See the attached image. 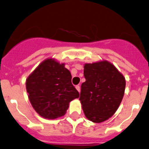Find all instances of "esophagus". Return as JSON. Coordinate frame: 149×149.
<instances>
[{"label":"esophagus","instance_id":"1","mask_svg":"<svg viewBox=\"0 0 149 149\" xmlns=\"http://www.w3.org/2000/svg\"><path fill=\"white\" fill-rule=\"evenodd\" d=\"M75 88L77 89V91L79 92H79H80V86H79V85H76V86H75Z\"/></svg>","mask_w":149,"mask_h":149}]
</instances>
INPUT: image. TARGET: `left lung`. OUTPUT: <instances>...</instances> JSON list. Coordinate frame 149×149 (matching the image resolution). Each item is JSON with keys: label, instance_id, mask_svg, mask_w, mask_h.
<instances>
[{"label": "left lung", "instance_id": "obj_1", "mask_svg": "<svg viewBox=\"0 0 149 149\" xmlns=\"http://www.w3.org/2000/svg\"><path fill=\"white\" fill-rule=\"evenodd\" d=\"M86 81L81 85L79 100L88 120L101 123L118 108L125 87L124 77L107 61L84 66Z\"/></svg>", "mask_w": 149, "mask_h": 149}]
</instances>
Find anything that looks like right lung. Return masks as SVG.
Wrapping results in <instances>:
<instances>
[{"mask_svg":"<svg viewBox=\"0 0 149 149\" xmlns=\"http://www.w3.org/2000/svg\"><path fill=\"white\" fill-rule=\"evenodd\" d=\"M71 80V73L64 64L48 59L39 64L26 83L34 110L44 118L64 116L70 102L79 96Z\"/></svg>","mask_w":149,"mask_h":149,"instance_id":"1","label":"right lung"}]
</instances>
